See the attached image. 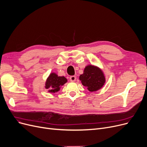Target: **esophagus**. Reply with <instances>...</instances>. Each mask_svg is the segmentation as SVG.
<instances>
[{
  "instance_id": "1",
  "label": "esophagus",
  "mask_w": 147,
  "mask_h": 147,
  "mask_svg": "<svg viewBox=\"0 0 147 147\" xmlns=\"http://www.w3.org/2000/svg\"><path fill=\"white\" fill-rule=\"evenodd\" d=\"M76 79V77L75 76H70V78H69L70 81H72V82L75 81Z\"/></svg>"
}]
</instances>
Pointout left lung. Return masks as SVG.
I'll use <instances>...</instances> for the list:
<instances>
[{"instance_id":"1","label":"left lung","mask_w":147,"mask_h":147,"mask_svg":"<svg viewBox=\"0 0 147 147\" xmlns=\"http://www.w3.org/2000/svg\"><path fill=\"white\" fill-rule=\"evenodd\" d=\"M82 84L91 92L100 90L105 83V77L102 70L93 65H87L80 76Z\"/></svg>"}]
</instances>
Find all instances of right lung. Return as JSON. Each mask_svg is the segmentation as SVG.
<instances>
[{"label": "right lung", "instance_id": "1", "mask_svg": "<svg viewBox=\"0 0 147 147\" xmlns=\"http://www.w3.org/2000/svg\"><path fill=\"white\" fill-rule=\"evenodd\" d=\"M67 80L65 76H59L56 74L51 73L45 82V88L49 90L48 92L55 93L60 90L61 86H63Z\"/></svg>", "mask_w": 147, "mask_h": 147}]
</instances>
